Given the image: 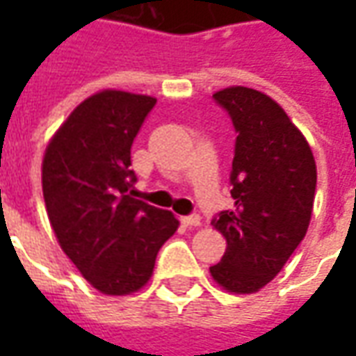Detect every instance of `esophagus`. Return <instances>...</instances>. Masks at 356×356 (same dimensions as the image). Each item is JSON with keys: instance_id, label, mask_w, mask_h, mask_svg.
<instances>
[{"instance_id": "34e87169", "label": "esophagus", "mask_w": 356, "mask_h": 356, "mask_svg": "<svg viewBox=\"0 0 356 356\" xmlns=\"http://www.w3.org/2000/svg\"><path fill=\"white\" fill-rule=\"evenodd\" d=\"M181 221H183V225H186V227H198L200 225V216H185L181 217Z\"/></svg>"}]
</instances>
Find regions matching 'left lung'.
<instances>
[{"label": "left lung", "mask_w": 356, "mask_h": 356, "mask_svg": "<svg viewBox=\"0 0 356 356\" xmlns=\"http://www.w3.org/2000/svg\"><path fill=\"white\" fill-rule=\"evenodd\" d=\"M213 99L229 112L236 145L234 209L211 221L227 240V252L209 273L225 290L254 293L280 273L305 238L316 163L303 133L268 95L236 86L217 91Z\"/></svg>", "instance_id": "1"}]
</instances>
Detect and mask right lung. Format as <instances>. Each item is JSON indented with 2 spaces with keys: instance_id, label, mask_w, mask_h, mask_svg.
I'll return each instance as SVG.
<instances>
[{
  "instance_id": "right-lung-1",
  "label": "right lung",
  "mask_w": 356,
  "mask_h": 356,
  "mask_svg": "<svg viewBox=\"0 0 356 356\" xmlns=\"http://www.w3.org/2000/svg\"><path fill=\"white\" fill-rule=\"evenodd\" d=\"M154 104V97L114 89L91 95L43 156V198L58 244L106 296L140 290L179 227L171 211L133 198L131 145Z\"/></svg>"
}]
</instances>
